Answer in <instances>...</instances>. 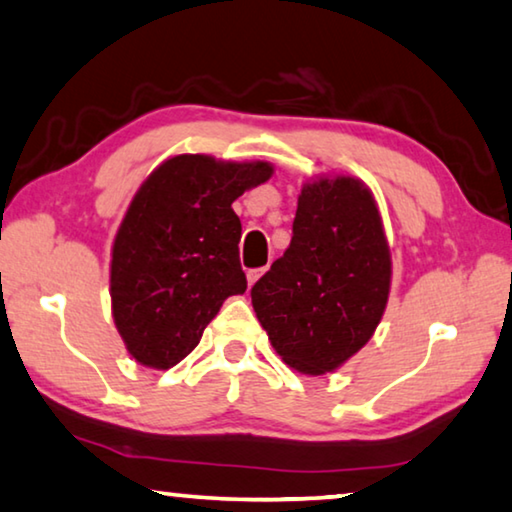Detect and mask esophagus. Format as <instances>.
I'll use <instances>...</instances> for the list:
<instances>
[{
    "mask_svg": "<svg viewBox=\"0 0 512 512\" xmlns=\"http://www.w3.org/2000/svg\"><path fill=\"white\" fill-rule=\"evenodd\" d=\"M265 270H267V267H258V270H249V272H247V281H249V286H254V283L263 277Z\"/></svg>",
    "mask_w": 512,
    "mask_h": 512,
    "instance_id": "esophagus-1",
    "label": "esophagus"
}]
</instances>
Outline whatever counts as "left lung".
I'll return each instance as SVG.
<instances>
[{
    "instance_id": "left-lung-1",
    "label": "left lung",
    "mask_w": 512,
    "mask_h": 512,
    "mask_svg": "<svg viewBox=\"0 0 512 512\" xmlns=\"http://www.w3.org/2000/svg\"><path fill=\"white\" fill-rule=\"evenodd\" d=\"M391 254L368 187L352 176L302 187L293 240L251 288L272 348L304 375L332 373L371 341L387 309Z\"/></svg>"
}]
</instances>
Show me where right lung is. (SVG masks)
Returning <instances> with one entry per match:
<instances>
[{
    "label": "right lung",
    "instance_id": "right-lung-1",
    "mask_svg": "<svg viewBox=\"0 0 512 512\" xmlns=\"http://www.w3.org/2000/svg\"><path fill=\"white\" fill-rule=\"evenodd\" d=\"M267 162L176 155L132 199L112 247V316L139 364L167 371L199 345L226 297L242 295V224L231 203L272 176Z\"/></svg>",
    "mask_w": 512,
    "mask_h": 512
}]
</instances>
